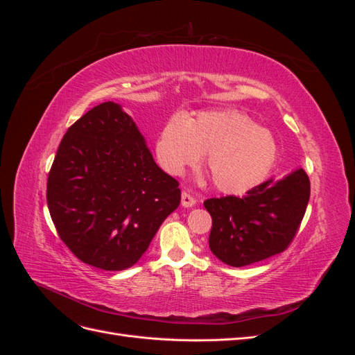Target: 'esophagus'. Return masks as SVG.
<instances>
[{
    "instance_id": "obj_1",
    "label": "esophagus",
    "mask_w": 355,
    "mask_h": 355,
    "mask_svg": "<svg viewBox=\"0 0 355 355\" xmlns=\"http://www.w3.org/2000/svg\"><path fill=\"white\" fill-rule=\"evenodd\" d=\"M180 202H182V206H184V207H192V206H196L197 200L192 197V196H189L188 192H182Z\"/></svg>"
}]
</instances>
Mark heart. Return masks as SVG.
<instances>
[{
    "mask_svg": "<svg viewBox=\"0 0 355 355\" xmlns=\"http://www.w3.org/2000/svg\"><path fill=\"white\" fill-rule=\"evenodd\" d=\"M201 154L213 185L227 194L259 185L278 157L274 135L237 111H202L187 120L171 116L155 141V157L167 173L179 176Z\"/></svg>",
    "mask_w": 355,
    "mask_h": 355,
    "instance_id": "b5f03b06",
    "label": "heart"
}]
</instances>
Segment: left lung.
<instances>
[{
  "mask_svg": "<svg viewBox=\"0 0 355 355\" xmlns=\"http://www.w3.org/2000/svg\"><path fill=\"white\" fill-rule=\"evenodd\" d=\"M309 178L302 168L247 191L244 197L204 201L211 216L209 247L230 266H245L284 252L304 219Z\"/></svg>",
  "mask_w": 355,
  "mask_h": 355,
  "instance_id": "obj_1",
  "label": "left lung"
}]
</instances>
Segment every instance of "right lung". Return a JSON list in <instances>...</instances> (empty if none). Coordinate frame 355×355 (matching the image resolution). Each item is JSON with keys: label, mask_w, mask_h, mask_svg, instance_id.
<instances>
[{"label": "right lung", "mask_w": 355, "mask_h": 355, "mask_svg": "<svg viewBox=\"0 0 355 355\" xmlns=\"http://www.w3.org/2000/svg\"><path fill=\"white\" fill-rule=\"evenodd\" d=\"M180 202L179 182L161 170L121 106L103 102L63 136L47 179L60 240L105 271L133 266Z\"/></svg>", "instance_id": "obj_1"}]
</instances>
